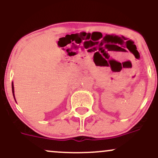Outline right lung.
<instances>
[{"label":"right lung","instance_id":"1","mask_svg":"<svg viewBox=\"0 0 158 158\" xmlns=\"http://www.w3.org/2000/svg\"><path fill=\"white\" fill-rule=\"evenodd\" d=\"M12 94H13V97L15 98V94H14V86H13V82H12Z\"/></svg>","mask_w":158,"mask_h":158}]
</instances>
